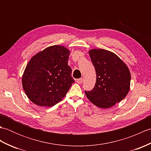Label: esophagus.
I'll use <instances>...</instances> for the list:
<instances>
[{
	"instance_id": "obj_1",
	"label": "esophagus",
	"mask_w": 151,
	"mask_h": 151,
	"mask_svg": "<svg viewBox=\"0 0 151 151\" xmlns=\"http://www.w3.org/2000/svg\"><path fill=\"white\" fill-rule=\"evenodd\" d=\"M76 82H77L78 84H82V83L83 82V78H79V79H77V80H76Z\"/></svg>"
}]
</instances>
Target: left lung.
Returning <instances> with one entry per match:
<instances>
[{
    "label": "left lung",
    "mask_w": 151,
    "mask_h": 151,
    "mask_svg": "<svg viewBox=\"0 0 151 151\" xmlns=\"http://www.w3.org/2000/svg\"><path fill=\"white\" fill-rule=\"evenodd\" d=\"M97 78L94 88L85 91L93 104L108 108L126 97L129 91L131 75L129 67L115 53L102 49L89 50Z\"/></svg>",
    "instance_id": "left-lung-1"
}]
</instances>
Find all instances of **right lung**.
Wrapping results in <instances>:
<instances>
[{
    "label": "right lung",
    "instance_id": "add662e5",
    "mask_svg": "<svg viewBox=\"0 0 151 151\" xmlns=\"http://www.w3.org/2000/svg\"><path fill=\"white\" fill-rule=\"evenodd\" d=\"M69 54L64 46L52 45L32 57L22 75V85L33 103L50 107L65 97L75 82L68 65Z\"/></svg>",
    "mask_w": 151,
    "mask_h": 151
}]
</instances>
